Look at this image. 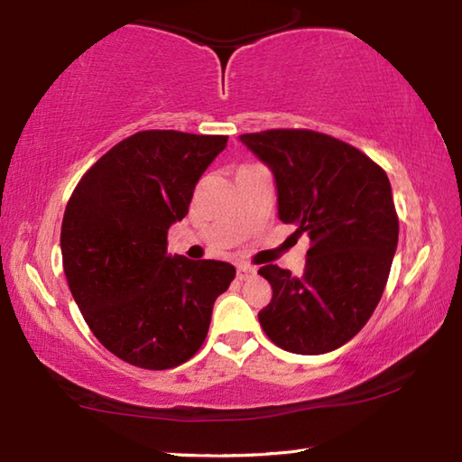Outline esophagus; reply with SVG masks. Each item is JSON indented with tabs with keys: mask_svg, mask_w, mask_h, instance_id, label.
Wrapping results in <instances>:
<instances>
[{
	"mask_svg": "<svg viewBox=\"0 0 462 462\" xmlns=\"http://www.w3.org/2000/svg\"><path fill=\"white\" fill-rule=\"evenodd\" d=\"M254 275H255V269L254 267H249V265H239L237 267V280L239 282H247Z\"/></svg>",
	"mask_w": 462,
	"mask_h": 462,
	"instance_id": "obj_1",
	"label": "esophagus"
}]
</instances>
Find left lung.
<instances>
[{
  "mask_svg": "<svg viewBox=\"0 0 462 462\" xmlns=\"http://www.w3.org/2000/svg\"><path fill=\"white\" fill-rule=\"evenodd\" d=\"M239 138L272 169L280 219L310 237L300 277L273 263L259 269L273 290L259 324L285 352H332L366 326L386 287L398 245L390 180L356 146L316 130Z\"/></svg>",
  "mask_w": 462,
  "mask_h": 462,
  "instance_id": "obj_1",
  "label": "left lung"
}]
</instances>
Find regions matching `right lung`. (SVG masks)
<instances>
[{
	"instance_id": "obj_1",
	"label": "right lung",
	"mask_w": 462,
	"mask_h": 462,
	"mask_svg": "<svg viewBox=\"0 0 462 462\" xmlns=\"http://www.w3.org/2000/svg\"><path fill=\"white\" fill-rule=\"evenodd\" d=\"M227 138L143 130L100 156L66 205L69 291L98 342L133 366L169 370L193 358L233 282L225 261L167 255L169 227L189 213Z\"/></svg>"
}]
</instances>
